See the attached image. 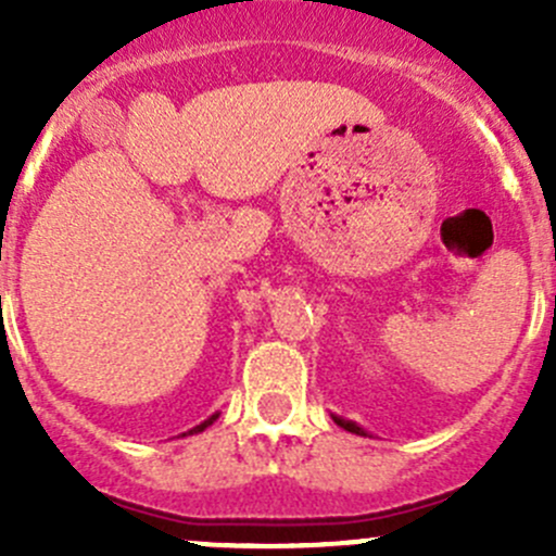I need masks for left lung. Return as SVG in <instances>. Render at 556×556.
<instances>
[{
    "label": "left lung",
    "mask_w": 556,
    "mask_h": 556,
    "mask_svg": "<svg viewBox=\"0 0 556 556\" xmlns=\"http://www.w3.org/2000/svg\"><path fill=\"white\" fill-rule=\"evenodd\" d=\"M333 422H336V425H341V428H344V430H350V433H357V435H366V430H363V428H361V425L350 422V419H341V417H333Z\"/></svg>",
    "instance_id": "obj_1"
}]
</instances>
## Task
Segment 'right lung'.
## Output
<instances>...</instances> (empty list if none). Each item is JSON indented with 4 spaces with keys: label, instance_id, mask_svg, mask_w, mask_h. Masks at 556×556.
<instances>
[{
    "label": "right lung",
    "instance_id": "obj_1",
    "mask_svg": "<svg viewBox=\"0 0 556 556\" xmlns=\"http://www.w3.org/2000/svg\"><path fill=\"white\" fill-rule=\"evenodd\" d=\"M217 417H220V414H212V417L210 419H204V422H201V425H195V428L193 430H188V433H182V435H193V433H201V430H206V428H210V425L212 422H215V419Z\"/></svg>",
    "mask_w": 556,
    "mask_h": 556
}]
</instances>
